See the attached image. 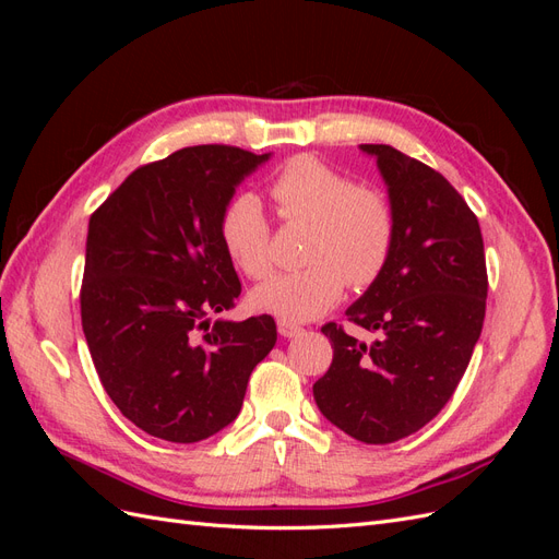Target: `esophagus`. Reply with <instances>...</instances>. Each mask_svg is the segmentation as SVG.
Listing matches in <instances>:
<instances>
[{
	"instance_id": "1",
	"label": "esophagus",
	"mask_w": 559,
	"mask_h": 559,
	"mask_svg": "<svg viewBox=\"0 0 559 559\" xmlns=\"http://www.w3.org/2000/svg\"><path fill=\"white\" fill-rule=\"evenodd\" d=\"M277 331H280V335H284V337H296V335L302 333V326L294 324V321L280 319V321H277Z\"/></svg>"
}]
</instances>
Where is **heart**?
I'll return each instance as SVG.
<instances>
[{
    "label": "heart",
    "instance_id": "1",
    "mask_svg": "<svg viewBox=\"0 0 559 559\" xmlns=\"http://www.w3.org/2000/svg\"><path fill=\"white\" fill-rule=\"evenodd\" d=\"M267 193L286 224H310L306 267L277 275L253 292V306L286 321H308L331 310L345 286L366 289L389 263L396 238L392 202L373 186L314 156L284 160ZM218 240L249 280L275 267L273 228L251 193L233 195L218 216Z\"/></svg>",
    "mask_w": 559,
    "mask_h": 559
}]
</instances>
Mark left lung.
Returning a JSON list of instances; mask_svg holds the SVG:
<instances>
[{
    "label": "left lung",
    "instance_id": "obj_1",
    "mask_svg": "<svg viewBox=\"0 0 559 559\" xmlns=\"http://www.w3.org/2000/svg\"><path fill=\"white\" fill-rule=\"evenodd\" d=\"M378 158L396 218L382 275L347 310L361 343L341 324L321 326L333 361L312 386L324 417L368 445L419 431L445 408L476 347L487 298L478 216L433 167L386 144Z\"/></svg>",
    "mask_w": 559,
    "mask_h": 559
}]
</instances>
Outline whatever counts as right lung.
Instances as JSON below:
<instances>
[{"mask_svg": "<svg viewBox=\"0 0 559 559\" xmlns=\"http://www.w3.org/2000/svg\"><path fill=\"white\" fill-rule=\"evenodd\" d=\"M263 160L240 146H186L138 167L91 214L83 335L105 392L148 436L198 443L228 427L275 347L270 314L210 321L242 292L218 216Z\"/></svg>", "mask_w": 559, "mask_h": 559, "instance_id": "add662e5", "label": "right lung"}]
</instances>
